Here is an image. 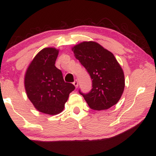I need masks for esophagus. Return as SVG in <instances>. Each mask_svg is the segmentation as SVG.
Returning a JSON list of instances; mask_svg holds the SVG:
<instances>
[{
	"instance_id": "1",
	"label": "esophagus",
	"mask_w": 156,
	"mask_h": 156,
	"mask_svg": "<svg viewBox=\"0 0 156 156\" xmlns=\"http://www.w3.org/2000/svg\"><path fill=\"white\" fill-rule=\"evenodd\" d=\"M73 85L75 86V87H76V88H77V87H78V80H74V82H73Z\"/></svg>"
}]
</instances>
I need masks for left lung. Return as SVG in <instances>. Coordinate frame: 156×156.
I'll use <instances>...</instances> for the list:
<instances>
[{
    "label": "left lung",
    "instance_id": "1",
    "mask_svg": "<svg viewBox=\"0 0 156 156\" xmlns=\"http://www.w3.org/2000/svg\"><path fill=\"white\" fill-rule=\"evenodd\" d=\"M72 51L92 79L90 92L83 94L79 91L89 106L101 111L117 104L124 91L125 76L114 54L92 41L80 42Z\"/></svg>",
    "mask_w": 156,
    "mask_h": 156
}]
</instances>
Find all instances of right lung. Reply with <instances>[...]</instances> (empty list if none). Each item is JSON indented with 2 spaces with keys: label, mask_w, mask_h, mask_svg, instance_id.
Here are the masks:
<instances>
[{
  "label": "right lung",
  "mask_w": 156,
  "mask_h": 156,
  "mask_svg": "<svg viewBox=\"0 0 156 156\" xmlns=\"http://www.w3.org/2000/svg\"><path fill=\"white\" fill-rule=\"evenodd\" d=\"M55 48H45L35 55L25 74L26 94L39 112L55 115L64 110L74 85L64 82L62 73L55 67L58 54Z\"/></svg>",
  "instance_id": "1"
}]
</instances>
